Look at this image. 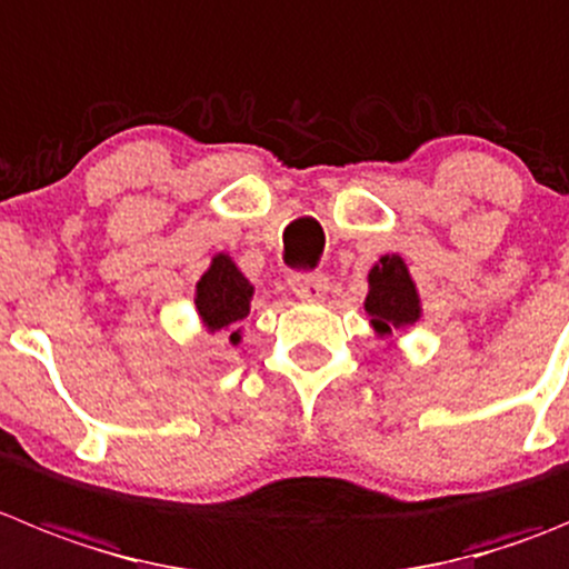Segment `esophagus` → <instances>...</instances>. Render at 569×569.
Here are the masks:
<instances>
[{"label":"esophagus","instance_id":"esophagus-1","mask_svg":"<svg viewBox=\"0 0 569 569\" xmlns=\"http://www.w3.org/2000/svg\"><path fill=\"white\" fill-rule=\"evenodd\" d=\"M290 290L301 301H321L330 290V279L325 273H293L290 276Z\"/></svg>","mask_w":569,"mask_h":569}]
</instances>
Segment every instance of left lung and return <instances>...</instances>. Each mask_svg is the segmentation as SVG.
Masks as SVG:
<instances>
[{
	"label": "left lung",
	"mask_w": 569,
	"mask_h": 569,
	"mask_svg": "<svg viewBox=\"0 0 569 569\" xmlns=\"http://www.w3.org/2000/svg\"><path fill=\"white\" fill-rule=\"evenodd\" d=\"M363 307L378 336H392V330L420 319V299L403 259L380 257V262L369 270V293Z\"/></svg>",
	"instance_id": "8db88e82"
}]
</instances>
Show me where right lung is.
I'll list each match as a JSON object with an SVG mask.
<instances>
[{
	"mask_svg": "<svg viewBox=\"0 0 569 569\" xmlns=\"http://www.w3.org/2000/svg\"><path fill=\"white\" fill-rule=\"evenodd\" d=\"M250 296H253L250 281L239 273L231 257L220 253L197 281L194 305L208 332L226 330L231 343H239V321L248 319Z\"/></svg>",
	"mask_w": 569,
	"mask_h": 569,
	"instance_id": "right-lung-1",
	"label": "right lung"
}]
</instances>
